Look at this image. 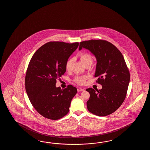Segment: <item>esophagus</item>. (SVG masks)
<instances>
[{
  "label": "esophagus",
  "instance_id": "esophagus-1",
  "mask_svg": "<svg viewBox=\"0 0 150 150\" xmlns=\"http://www.w3.org/2000/svg\"><path fill=\"white\" fill-rule=\"evenodd\" d=\"M77 90H78V92H83V91H85V89L80 88H78Z\"/></svg>",
  "mask_w": 150,
  "mask_h": 150
}]
</instances>
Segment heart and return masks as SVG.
Listing matches in <instances>:
<instances>
[{
	"instance_id": "obj_1",
	"label": "heart",
	"mask_w": 150,
	"mask_h": 150,
	"mask_svg": "<svg viewBox=\"0 0 150 150\" xmlns=\"http://www.w3.org/2000/svg\"><path fill=\"white\" fill-rule=\"evenodd\" d=\"M80 59L84 65L89 63H92L93 58L92 56L87 52H82L79 55ZM74 59L72 58H69L67 59L65 63V69L67 71H70ZM88 77L87 76H77L74 79V81L79 85H84L86 83V80Z\"/></svg>"
}]
</instances>
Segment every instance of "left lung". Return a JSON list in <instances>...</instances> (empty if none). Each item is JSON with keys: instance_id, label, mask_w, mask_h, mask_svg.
<instances>
[{"instance_id": "1", "label": "left lung", "mask_w": 150, "mask_h": 150, "mask_svg": "<svg viewBox=\"0 0 150 150\" xmlns=\"http://www.w3.org/2000/svg\"><path fill=\"white\" fill-rule=\"evenodd\" d=\"M89 50L97 61L95 77L102 85L99 90L89 88L86 91L90 97L87 102L89 112L105 116L115 112L127 96L130 72L121 51L110 42L103 40H91L80 42L79 50Z\"/></svg>"}]
</instances>
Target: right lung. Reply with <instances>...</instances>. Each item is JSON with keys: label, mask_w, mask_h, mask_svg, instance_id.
Returning <instances> with one entry per match:
<instances>
[{"label": "right lung", "mask_w": 150, "mask_h": 150, "mask_svg": "<svg viewBox=\"0 0 150 150\" xmlns=\"http://www.w3.org/2000/svg\"><path fill=\"white\" fill-rule=\"evenodd\" d=\"M78 45V42H49L38 49L29 62L25 91L33 107L45 118L57 120L69 112L77 89L71 85L61 89L56 83L65 72L66 62Z\"/></svg>", "instance_id": "obj_1"}]
</instances>
